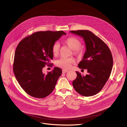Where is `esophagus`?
<instances>
[{
  "instance_id": "obj_1",
  "label": "esophagus",
  "mask_w": 127,
  "mask_h": 127,
  "mask_svg": "<svg viewBox=\"0 0 127 127\" xmlns=\"http://www.w3.org/2000/svg\"><path fill=\"white\" fill-rule=\"evenodd\" d=\"M67 71H68L67 70H65V69H63L62 70V72L63 73H66V72H67Z\"/></svg>"
}]
</instances>
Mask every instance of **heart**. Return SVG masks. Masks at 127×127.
<instances>
[{"label": "heart", "instance_id": "obj_1", "mask_svg": "<svg viewBox=\"0 0 127 127\" xmlns=\"http://www.w3.org/2000/svg\"><path fill=\"white\" fill-rule=\"evenodd\" d=\"M64 44L67 45L70 48L74 50V53L76 55H80L82 52V49L80 47L81 45V42L79 38L71 36L65 39L64 41ZM60 46L58 43H55L52 46V52L55 56L58 55L60 52ZM74 60L72 58H61L57 60L56 65L57 66L65 69L70 68L71 64L74 63Z\"/></svg>", "mask_w": 127, "mask_h": 127}]
</instances>
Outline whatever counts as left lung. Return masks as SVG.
<instances>
[{"label": "left lung", "instance_id": "obj_1", "mask_svg": "<svg viewBox=\"0 0 127 127\" xmlns=\"http://www.w3.org/2000/svg\"><path fill=\"white\" fill-rule=\"evenodd\" d=\"M70 32L84 39L86 51L78 67L87 69L88 72L84 76L76 71L77 78L72 82L73 86L78 93L83 96L95 95L102 90L111 75L113 64L111 52L102 40L90 31Z\"/></svg>", "mask_w": 127, "mask_h": 127}]
</instances>
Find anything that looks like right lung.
I'll list each match as a JSON object with an SVG mask.
<instances>
[{"label": "right lung", "instance_id": "add662e5", "mask_svg": "<svg viewBox=\"0 0 127 127\" xmlns=\"http://www.w3.org/2000/svg\"><path fill=\"white\" fill-rule=\"evenodd\" d=\"M66 33L38 31L23 39L17 45L13 63V71L22 89L28 94L44 98L55 89L62 69L55 67L46 75L42 70L53 59V44Z\"/></svg>", "mask_w": 127, "mask_h": 127}]
</instances>
